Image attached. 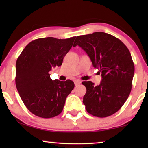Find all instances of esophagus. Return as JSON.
I'll return each mask as SVG.
<instances>
[{
  "instance_id": "obj_1",
  "label": "esophagus",
  "mask_w": 148,
  "mask_h": 148,
  "mask_svg": "<svg viewBox=\"0 0 148 148\" xmlns=\"http://www.w3.org/2000/svg\"><path fill=\"white\" fill-rule=\"evenodd\" d=\"M81 84H82V81H80V80H75L74 81V84L76 86H79V85H80Z\"/></svg>"
}]
</instances>
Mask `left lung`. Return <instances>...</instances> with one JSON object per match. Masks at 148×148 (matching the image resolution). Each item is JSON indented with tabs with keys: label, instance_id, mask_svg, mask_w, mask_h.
Wrapping results in <instances>:
<instances>
[{
	"label": "left lung",
	"instance_id": "left-lung-1",
	"mask_svg": "<svg viewBox=\"0 0 148 148\" xmlns=\"http://www.w3.org/2000/svg\"><path fill=\"white\" fill-rule=\"evenodd\" d=\"M77 45L102 77L96 86L91 81L82 82L87 89L83 100L87 112L98 117L112 116L121 108L131 91L134 65L131 53L119 39L103 32L77 36L74 46Z\"/></svg>",
	"mask_w": 148,
	"mask_h": 148
}]
</instances>
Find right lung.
<instances>
[{
	"label": "right lung",
	"mask_w": 148,
	"mask_h": 148,
	"mask_svg": "<svg viewBox=\"0 0 148 148\" xmlns=\"http://www.w3.org/2000/svg\"><path fill=\"white\" fill-rule=\"evenodd\" d=\"M76 36L67 39L53 37L32 40L18 57L16 85L20 97L32 114L51 118L61 113L68 95L74 87L72 80H52L49 72L61 66Z\"/></svg>",
	"instance_id": "obj_1"
}]
</instances>
